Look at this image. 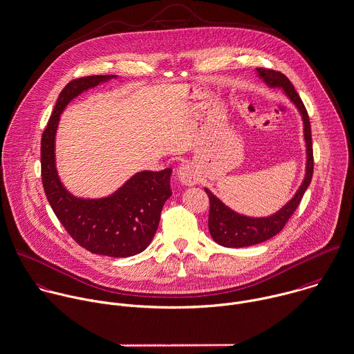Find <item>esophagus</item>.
Returning a JSON list of instances; mask_svg holds the SVG:
<instances>
[{"instance_id": "obj_1", "label": "esophagus", "mask_w": 354, "mask_h": 354, "mask_svg": "<svg viewBox=\"0 0 354 354\" xmlns=\"http://www.w3.org/2000/svg\"><path fill=\"white\" fill-rule=\"evenodd\" d=\"M177 177L181 184L188 185V187L195 185L199 181V176H198L196 170L194 169V166H191V165L180 166L177 170Z\"/></svg>"}]
</instances>
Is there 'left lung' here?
I'll list each match as a JSON object with an SVG mask.
<instances>
[{
    "label": "left lung",
    "mask_w": 354,
    "mask_h": 354,
    "mask_svg": "<svg viewBox=\"0 0 354 354\" xmlns=\"http://www.w3.org/2000/svg\"><path fill=\"white\" fill-rule=\"evenodd\" d=\"M257 74L269 88L283 89L286 96L301 114V118L304 122V138L306 145L305 177L299 188L297 189L295 195L280 210L268 217H248L240 214L231 207H228L223 201H220L210 189L205 188L210 201L209 231L213 240L224 247H248L277 235L283 230L288 218L292 216V213L297 210L313 176V148L310 122L301 97L298 96L292 84L284 74L268 68H257Z\"/></svg>",
    "instance_id": "8db88e82"
}]
</instances>
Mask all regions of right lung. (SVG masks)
<instances>
[{"label":"right lung","mask_w":354,"mask_h":354,"mask_svg":"<svg viewBox=\"0 0 354 354\" xmlns=\"http://www.w3.org/2000/svg\"><path fill=\"white\" fill-rule=\"evenodd\" d=\"M117 78L92 75L71 81L60 92L41 140V176L46 199L70 236L93 254L124 258L144 251L156 234L160 212L171 196V169L144 170L99 199L77 198L62 184L55 159V138L60 114L88 89Z\"/></svg>","instance_id":"1"}]
</instances>
